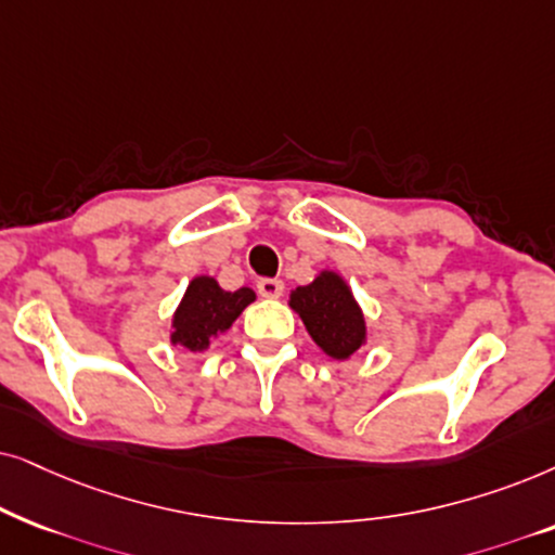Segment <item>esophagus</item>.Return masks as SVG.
Returning <instances> with one entry per match:
<instances>
[{
  "instance_id": "obj_1",
  "label": "esophagus",
  "mask_w": 555,
  "mask_h": 555,
  "mask_svg": "<svg viewBox=\"0 0 555 555\" xmlns=\"http://www.w3.org/2000/svg\"><path fill=\"white\" fill-rule=\"evenodd\" d=\"M284 292V282H279V279H261L258 282V294L266 299H279Z\"/></svg>"
}]
</instances>
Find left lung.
<instances>
[{"mask_svg": "<svg viewBox=\"0 0 555 555\" xmlns=\"http://www.w3.org/2000/svg\"><path fill=\"white\" fill-rule=\"evenodd\" d=\"M289 307L314 345L332 360H350L367 345V322L343 273L322 269L312 282L289 292Z\"/></svg>", "mask_w": 555, "mask_h": 555, "instance_id": "1", "label": "left lung"}]
</instances>
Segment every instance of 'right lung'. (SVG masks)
Wrapping results in <instances>:
<instances>
[{
	"label": "right lung",
	"mask_w": 555,
	"mask_h": 555,
	"mask_svg": "<svg viewBox=\"0 0 555 555\" xmlns=\"http://www.w3.org/2000/svg\"><path fill=\"white\" fill-rule=\"evenodd\" d=\"M256 301V292L241 286L225 292L216 276L201 273L188 284L169 324V345L188 352H205L212 339L233 327L243 309Z\"/></svg>",
	"instance_id": "obj_1"
}]
</instances>
